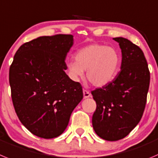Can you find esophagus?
I'll list each match as a JSON object with an SVG mask.
<instances>
[{
    "label": "esophagus",
    "instance_id": "esophagus-1",
    "mask_svg": "<svg viewBox=\"0 0 158 158\" xmlns=\"http://www.w3.org/2000/svg\"><path fill=\"white\" fill-rule=\"evenodd\" d=\"M82 92H83V97H84V98H88L89 97H91L90 93H89L88 90H86V89H83Z\"/></svg>",
    "mask_w": 158,
    "mask_h": 158
}]
</instances>
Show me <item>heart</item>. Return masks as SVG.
<instances>
[{
  "mask_svg": "<svg viewBox=\"0 0 158 158\" xmlns=\"http://www.w3.org/2000/svg\"><path fill=\"white\" fill-rule=\"evenodd\" d=\"M75 60L66 64L69 76L79 81L84 76L93 86L102 87L109 84L117 74L120 57L116 49L100 44H92L79 49Z\"/></svg>",
  "mask_w": 158,
  "mask_h": 158,
  "instance_id": "1",
  "label": "heart"
}]
</instances>
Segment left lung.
<instances>
[{
    "instance_id": "1",
    "label": "left lung",
    "mask_w": 158,
    "mask_h": 158,
    "mask_svg": "<svg viewBox=\"0 0 158 158\" xmlns=\"http://www.w3.org/2000/svg\"><path fill=\"white\" fill-rule=\"evenodd\" d=\"M122 52L120 72L109 84L91 92L97 108L92 117L95 133L117 141L131 131L144 112L150 71L142 49L124 38H114Z\"/></svg>"
}]
</instances>
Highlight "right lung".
Returning <instances> with one entry per match:
<instances>
[{
    "label": "right lung",
    "mask_w": 158,
    "mask_h": 158,
    "mask_svg": "<svg viewBox=\"0 0 158 158\" xmlns=\"http://www.w3.org/2000/svg\"><path fill=\"white\" fill-rule=\"evenodd\" d=\"M73 43L71 35L39 37L21 45L10 67L15 113L24 127L38 137L60 135L83 98L80 83L64 72Z\"/></svg>",
    "instance_id": "1"
}]
</instances>
